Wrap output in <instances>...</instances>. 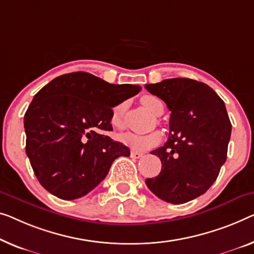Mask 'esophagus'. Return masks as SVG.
Instances as JSON below:
<instances>
[{
	"mask_svg": "<svg viewBox=\"0 0 254 254\" xmlns=\"http://www.w3.org/2000/svg\"><path fill=\"white\" fill-rule=\"evenodd\" d=\"M131 156L133 158H140L142 157V153H139V151H131Z\"/></svg>",
	"mask_w": 254,
	"mask_h": 254,
	"instance_id": "1",
	"label": "esophagus"
}]
</instances>
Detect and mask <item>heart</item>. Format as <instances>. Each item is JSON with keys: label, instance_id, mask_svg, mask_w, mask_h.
I'll return each mask as SVG.
<instances>
[{"label": "heart", "instance_id": "b5f03b06", "mask_svg": "<svg viewBox=\"0 0 254 254\" xmlns=\"http://www.w3.org/2000/svg\"><path fill=\"white\" fill-rule=\"evenodd\" d=\"M141 104L148 109V111L154 115H161L163 113V103L155 96H143L141 98ZM123 108L124 105L120 104L115 106L112 111L111 123L114 127H123ZM120 141L132 148L133 150L143 151L147 149L153 148L160 145L162 141V134L158 131H153L149 133L139 134L134 132L127 131L124 133L120 134Z\"/></svg>", "mask_w": 254, "mask_h": 254}]
</instances>
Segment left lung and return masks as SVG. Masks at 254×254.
Returning a JSON list of instances; mask_svg holds the SVG:
<instances>
[{
	"label": "left lung",
	"instance_id": "obj_1",
	"mask_svg": "<svg viewBox=\"0 0 254 254\" xmlns=\"http://www.w3.org/2000/svg\"><path fill=\"white\" fill-rule=\"evenodd\" d=\"M168 106L170 133L160 157V175L146 179L158 198L183 204L203 195L214 183L227 158L232 123L225 103L209 85L177 77L146 84Z\"/></svg>",
	"mask_w": 254,
	"mask_h": 254
}]
</instances>
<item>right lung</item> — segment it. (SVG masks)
I'll use <instances>...</instances> for the list:
<instances>
[{"mask_svg":"<svg viewBox=\"0 0 254 254\" xmlns=\"http://www.w3.org/2000/svg\"><path fill=\"white\" fill-rule=\"evenodd\" d=\"M140 90L76 71L56 77L34 96L24 119L26 154L49 192L66 200L82 197L117 157L130 156L127 146L103 132L113 130L112 108Z\"/></svg>","mask_w":254,"mask_h":254,"instance_id":"add662e5","label":"right lung"}]
</instances>
